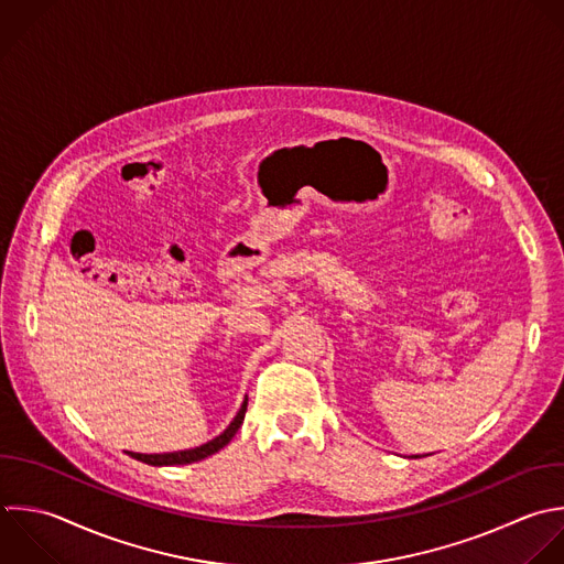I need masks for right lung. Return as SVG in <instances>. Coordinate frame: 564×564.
Wrapping results in <instances>:
<instances>
[{"instance_id":"1","label":"right lung","mask_w":564,"mask_h":564,"mask_svg":"<svg viewBox=\"0 0 564 564\" xmlns=\"http://www.w3.org/2000/svg\"><path fill=\"white\" fill-rule=\"evenodd\" d=\"M247 401H249V399L245 397V401H242L238 414L234 416V421H231V423L227 425V430H225L223 434H218L216 438H212V441H207V443H203V445H198V447H194V449H181V452H167V454H137V452H132V458L143 460V463H148V465H187V463L203 460V458L216 454L218 449H223V447L236 436L238 427H240L242 421H245Z\"/></svg>"}]
</instances>
